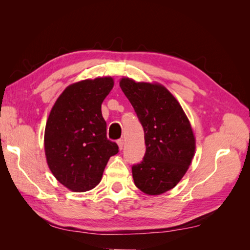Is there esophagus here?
Returning a JSON list of instances; mask_svg holds the SVG:
<instances>
[{
  "mask_svg": "<svg viewBox=\"0 0 250 250\" xmlns=\"http://www.w3.org/2000/svg\"><path fill=\"white\" fill-rule=\"evenodd\" d=\"M118 145H119V148H120V150H122L123 149V147H124V140H122V139H120V140H118Z\"/></svg>",
  "mask_w": 250,
  "mask_h": 250,
  "instance_id": "1",
  "label": "esophagus"
}]
</instances>
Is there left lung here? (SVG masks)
Wrapping results in <instances>:
<instances>
[{"instance_id": "left-lung-1", "label": "left lung", "mask_w": 250, "mask_h": 250, "mask_svg": "<svg viewBox=\"0 0 250 250\" xmlns=\"http://www.w3.org/2000/svg\"><path fill=\"white\" fill-rule=\"evenodd\" d=\"M120 86L137 112L146 144L143 161L132 166L134 184L148 195L163 194L179 183L193 160L190 121L162 84L122 78Z\"/></svg>"}]
</instances>
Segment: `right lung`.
Returning <instances> with one entry per match:
<instances>
[{
	"label": "right lung",
	"instance_id": "obj_1",
	"mask_svg": "<svg viewBox=\"0 0 250 250\" xmlns=\"http://www.w3.org/2000/svg\"><path fill=\"white\" fill-rule=\"evenodd\" d=\"M113 87L111 77L82 80L58 97L44 129V152L53 175L73 192L101 181L110 156L119 152L106 137L101 104Z\"/></svg>",
	"mask_w": 250,
	"mask_h": 250
}]
</instances>
